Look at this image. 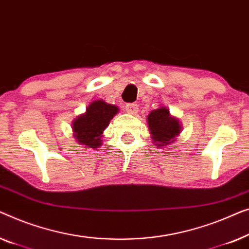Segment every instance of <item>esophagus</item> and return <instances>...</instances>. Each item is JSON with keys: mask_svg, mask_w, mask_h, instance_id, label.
<instances>
[{"mask_svg": "<svg viewBox=\"0 0 249 249\" xmlns=\"http://www.w3.org/2000/svg\"><path fill=\"white\" fill-rule=\"evenodd\" d=\"M125 110H126V113L132 114V115H135L136 113H138V110H139V106H138V105H136V104H134V103L126 104Z\"/></svg>", "mask_w": 249, "mask_h": 249, "instance_id": "34e87169", "label": "esophagus"}]
</instances>
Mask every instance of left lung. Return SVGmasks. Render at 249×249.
Masks as SVG:
<instances>
[{"instance_id":"left-lung-1","label":"left lung","mask_w":249,"mask_h":249,"mask_svg":"<svg viewBox=\"0 0 249 249\" xmlns=\"http://www.w3.org/2000/svg\"><path fill=\"white\" fill-rule=\"evenodd\" d=\"M152 142L158 148L170 145L181 133V123L169 113L167 107H159L150 111L146 117Z\"/></svg>"}]
</instances>
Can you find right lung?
<instances>
[{
  "label": "right lung",
  "mask_w": 249,
  "mask_h": 249,
  "mask_svg": "<svg viewBox=\"0 0 249 249\" xmlns=\"http://www.w3.org/2000/svg\"><path fill=\"white\" fill-rule=\"evenodd\" d=\"M118 111L117 106L107 104L103 99L92 101L87 107L86 113L73 121L72 131L75 141L87 148H99L103 144L104 131Z\"/></svg>",
  "instance_id": "right-lung-1"
}]
</instances>
